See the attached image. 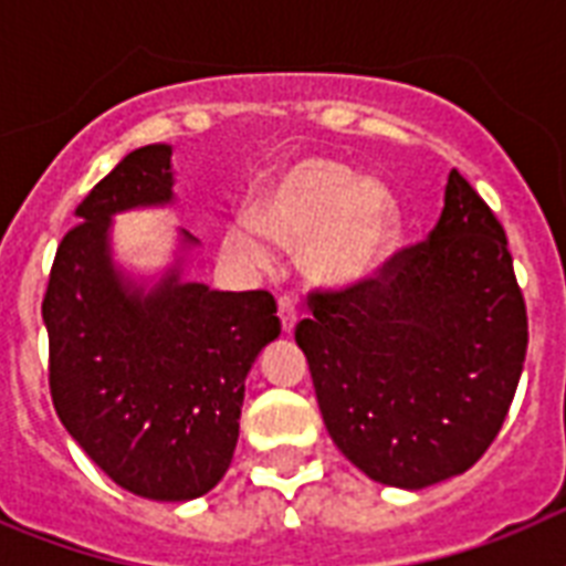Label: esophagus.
<instances>
[{
    "instance_id": "esophagus-1",
    "label": "esophagus",
    "mask_w": 566,
    "mask_h": 566,
    "mask_svg": "<svg viewBox=\"0 0 566 566\" xmlns=\"http://www.w3.org/2000/svg\"><path fill=\"white\" fill-rule=\"evenodd\" d=\"M279 319H282L284 335H291L293 326H296V319H300L296 302H293L291 296H279Z\"/></svg>"
}]
</instances>
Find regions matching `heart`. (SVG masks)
<instances>
[{
    "label": "heart",
    "mask_w": 566,
    "mask_h": 566,
    "mask_svg": "<svg viewBox=\"0 0 566 566\" xmlns=\"http://www.w3.org/2000/svg\"><path fill=\"white\" fill-rule=\"evenodd\" d=\"M399 231V208L385 185L332 155H311L275 170L249 205V220L231 222L222 247L234 261L264 266L270 243L302 247L314 279L349 284L378 266Z\"/></svg>",
    "instance_id": "heart-1"
}]
</instances>
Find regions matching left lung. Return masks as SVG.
Segmentation results:
<instances>
[{"label":"left lung","instance_id":"1","mask_svg":"<svg viewBox=\"0 0 566 566\" xmlns=\"http://www.w3.org/2000/svg\"><path fill=\"white\" fill-rule=\"evenodd\" d=\"M296 344L337 449L373 482L429 488L488 452L526 361V300L491 205L449 172L438 226L373 275L314 287Z\"/></svg>","mask_w":566,"mask_h":566}]
</instances>
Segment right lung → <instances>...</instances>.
I'll return each mask as SVG.
<instances>
[{
  "instance_id": "add662e5",
  "label": "right lung",
  "mask_w": 566,
  "mask_h": 566,
  "mask_svg": "<svg viewBox=\"0 0 566 566\" xmlns=\"http://www.w3.org/2000/svg\"><path fill=\"white\" fill-rule=\"evenodd\" d=\"M170 153H128L78 202L52 261L43 323L49 394L75 443L119 488L185 502L229 470L243 381L282 323L266 291H208L172 273L140 296L117 279L111 213L170 202Z\"/></svg>"
}]
</instances>
